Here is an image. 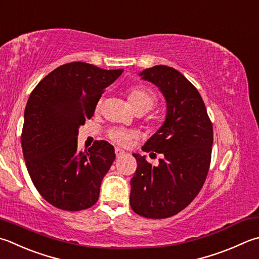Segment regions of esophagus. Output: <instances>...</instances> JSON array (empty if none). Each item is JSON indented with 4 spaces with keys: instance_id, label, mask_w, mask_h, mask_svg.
<instances>
[{
    "instance_id": "34e87169",
    "label": "esophagus",
    "mask_w": 259,
    "mask_h": 259,
    "mask_svg": "<svg viewBox=\"0 0 259 259\" xmlns=\"http://www.w3.org/2000/svg\"><path fill=\"white\" fill-rule=\"evenodd\" d=\"M115 154H116L117 158H120V157H123V155L125 154V151L119 149V148H116L115 149Z\"/></svg>"
}]
</instances>
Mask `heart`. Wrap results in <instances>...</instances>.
I'll return each instance as SVG.
<instances>
[{"mask_svg":"<svg viewBox=\"0 0 259 259\" xmlns=\"http://www.w3.org/2000/svg\"><path fill=\"white\" fill-rule=\"evenodd\" d=\"M127 98L131 106L133 107V109L136 110H150L157 102V97L152 91L148 88L144 87H133L128 90ZM101 107V100L98 101L97 104V110L100 109ZM109 139L113 141L114 143L121 145V146H127L131 143V140L134 138V134L132 132H128L126 130L121 128H114L110 130L108 133Z\"/></svg>","mask_w":259,"mask_h":259,"instance_id":"b5f03b06","label":"heart"}]
</instances>
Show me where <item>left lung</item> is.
<instances>
[{
    "instance_id": "obj_1",
    "label": "left lung",
    "mask_w": 259,
    "mask_h": 259,
    "mask_svg": "<svg viewBox=\"0 0 259 259\" xmlns=\"http://www.w3.org/2000/svg\"><path fill=\"white\" fill-rule=\"evenodd\" d=\"M140 76L159 88L167 114L142 148L162 154L159 164L133 154L138 168L131 179L130 203L141 217L165 219L183 211L202 189L211 162L213 127L201 95L182 73L157 65Z\"/></svg>"
}]
</instances>
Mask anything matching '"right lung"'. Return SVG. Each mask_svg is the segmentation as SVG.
Segmentation results:
<instances>
[{
    "instance_id": "right-lung-1",
    "label": "right lung",
    "mask_w": 259,
    "mask_h": 259,
    "mask_svg": "<svg viewBox=\"0 0 259 259\" xmlns=\"http://www.w3.org/2000/svg\"><path fill=\"white\" fill-rule=\"evenodd\" d=\"M121 73L67 63L44 77L30 94L21 134L23 158L35 187L53 206L81 211L98 201L102 178L116 158L114 146L96 141L82 152L77 134L94 116L104 90Z\"/></svg>"
}]
</instances>
